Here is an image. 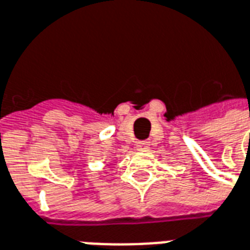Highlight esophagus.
Instances as JSON below:
<instances>
[{
  "label": "esophagus",
  "mask_w": 250,
  "mask_h": 250,
  "mask_svg": "<svg viewBox=\"0 0 250 250\" xmlns=\"http://www.w3.org/2000/svg\"><path fill=\"white\" fill-rule=\"evenodd\" d=\"M148 146H150V143L147 142V141H138L137 145H135V148H137L138 151H147V150H148Z\"/></svg>",
  "instance_id": "1"
}]
</instances>
